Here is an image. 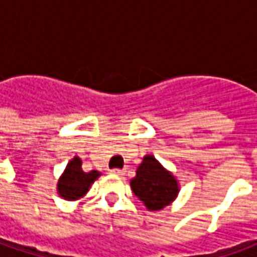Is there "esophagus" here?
Returning <instances> with one entry per match:
<instances>
[{
	"instance_id": "1",
	"label": "esophagus",
	"mask_w": 257,
	"mask_h": 257,
	"mask_svg": "<svg viewBox=\"0 0 257 257\" xmlns=\"http://www.w3.org/2000/svg\"><path fill=\"white\" fill-rule=\"evenodd\" d=\"M111 174H115V176H124V173L125 170H121V169H113V170H110Z\"/></svg>"
}]
</instances>
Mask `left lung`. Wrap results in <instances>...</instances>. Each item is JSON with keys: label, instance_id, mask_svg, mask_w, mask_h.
I'll list each match as a JSON object with an SVG mask.
<instances>
[{"label": "left lung", "instance_id": "8db88e82", "mask_svg": "<svg viewBox=\"0 0 257 257\" xmlns=\"http://www.w3.org/2000/svg\"><path fill=\"white\" fill-rule=\"evenodd\" d=\"M136 173L130 183L132 190L149 210L163 209L177 196L179 187L176 179L164 170L154 156H146Z\"/></svg>", "mask_w": 257, "mask_h": 257}]
</instances>
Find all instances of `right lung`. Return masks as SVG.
<instances>
[{
	"label": "right lung",
	"mask_w": 257,
	"mask_h": 257,
	"mask_svg": "<svg viewBox=\"0 0 257 257\" xmlns=\"http://www.w3.org/2000/svg\"><path fill=\"white\" fill-rule=\"evenodd\" d=\"M100 176L97 170L85 173L81 169V159L74 157L65 167L64 174L58 180V193L65 200L80 199L88 192L91 183Z\"/></svg>",
	"instance_id": "right-lung-1"
}]
</instances>
